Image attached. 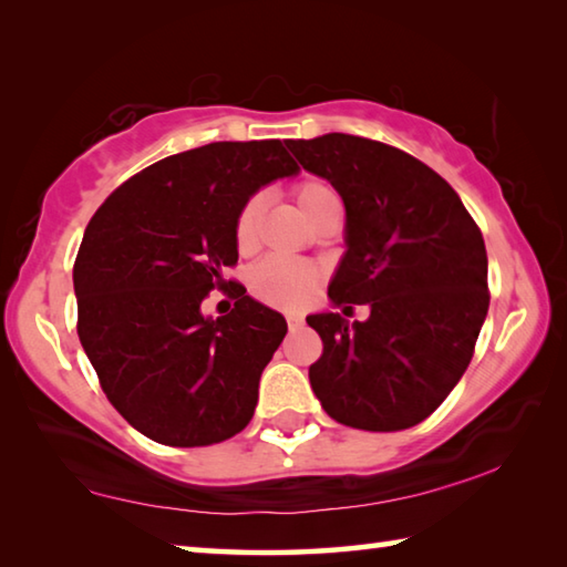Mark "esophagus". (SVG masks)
Wrapping results in <instances>:
<instances>
[{
    "label": "esophagus",
    "instance_id": "obj_1",
    "mask_svg": "<svg viewBox=\"0 0 567 567\" xmlns=\"http://www.w3.org/2000/svg\"><path fill=\"white\" fill-rule=\"evenodd\" d=\"M287 324H290V330H297L305 324V318L302 315H287Z\"/></svg>",
    "mask_w": 567,
    "mask_h": 567
}]
</instances>
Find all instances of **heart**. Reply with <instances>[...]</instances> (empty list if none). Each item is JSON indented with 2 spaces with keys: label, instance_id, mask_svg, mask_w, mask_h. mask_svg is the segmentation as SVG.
Segmentation results:
<instances>
[{
  "label": "heart",
  "instance_id": "b5f03b06",
  "mask_svg": "<svg viewBox=\"0 0 567 567\" xmlns=\"http://www.w3.org/2000/svg\"><path fill=\"white\" fill-rule=\"evenodd\" d=\"M292 197L300 213L315 225L318 219L340 207V197L328 182L318 177H305L292 187ZM265 213L262 195H249L239 205L233 225L235 247L239 255L255 252L260 245V225ZM322 285V270L315 262L285 260V257H267L257 262L247 275V287L255 300L280 310H300L318 295Z\"/></svg>",
  "mask_w": 567,
  "mask_h": 567
}]
</instances>
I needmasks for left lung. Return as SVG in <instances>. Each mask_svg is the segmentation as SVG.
<instances>
[{
    "label": "left lung",
    "instance_id": "obj_1",
    "mask_svg": "<svg viewBox=\"0 0 567 567\" xmlns=\"http://www.w3.org/2000/svg\"><path fill=\"white\" fill-rule=\"evenodd\" d=\"M340 192L348 252L330 300L370 318L310 315L322 338L310 385L332 420L395 433L433 415L473 360L491 292L483 233L457 192L398 147L354 134L287 140Z\"/></svg>",
    "mask_w": 567,
    "mask_h": 567
}]
</instances>
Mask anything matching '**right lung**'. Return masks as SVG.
<instances>
[{
	"label": "right lung",
	"instance_id": "add662e5",
	"mask_svg": "<svg viewBox=\"0 0 567 567\" xmlns=\"http://www.w3.org/2000/svg\"><path fill=\"white\" fill-rule=\"evenodd\" d=\"M297 169L280 140L213 142L137 172L90 219L76 334L114 410L155 443L215 445L252 420L287 322L225 280L233 225L252 192ZM215 286L236 300L217 321L198 310Z\"/></svg>",
	"mask_w": 567,
	"mask_h": 567
}]
</instances>
